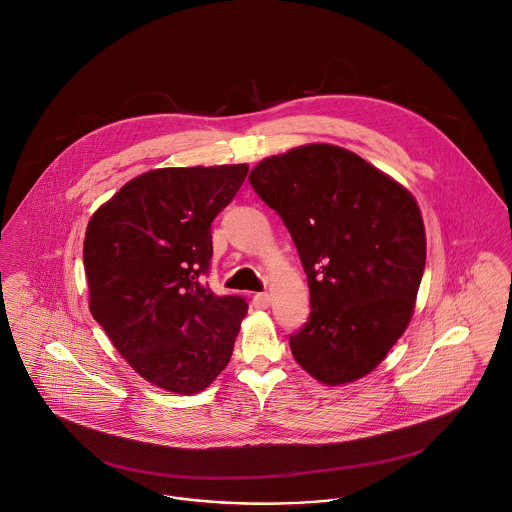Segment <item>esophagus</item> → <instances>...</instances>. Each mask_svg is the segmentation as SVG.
Instances as JSON below:
<instances>
[{
	"label": "esophagus",
	"instance_id": "esophagus-1",
	"mask_svg": "<svg viewBox=\"0 0 512 512\" xmlns=\"http://www.w3.org/2000/svg\"><path fill=\"white\" fill-rule=\"evenodd\" d=\"M253 305H255L257 309H267V307L271 305V297H269L267 293H257V295L253 297Z\"/></svg>",
	"mask_w": 512,
	"mask_h": 512
}]
</instances>
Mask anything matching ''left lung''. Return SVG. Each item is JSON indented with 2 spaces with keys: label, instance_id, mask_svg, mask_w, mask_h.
<instances>
[{
  "label": "left lung",
  "instance_id": "8db88e82",
  "mask_svg": "<svg viewBox=\"0 0 512 512\" xmlns=\"http://www.w3.org/2000/svg\"><path fill=\"white\" fill-rule=\"evenodd\" d=\"M307 273L311 315L289 345L325 385L369 375L405 333L427 261L415 197L353 151L311 143L249 175Z\"/></svg>",
  "mask_w": 512,
  "mask_h": 512
}]
</instances>
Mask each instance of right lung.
<instances>
[{"label": "right lung", "mask_w": 512, "mask_h": 512, "mask_svg": "<svg viewBox=\"0 0 512 512\" xmlns=\"http://www.w3.org/2000/svg\"><path fill=\"white\" fill-rule=\"evenodd\" d=\"M247 171L245 163L153 169L89 219V311L133 371L165 391L195 395L231 359L249 305L215 295L205 275L211 223Z\"/></svg>", "instance_id": "obj_1"}]
</instances>
